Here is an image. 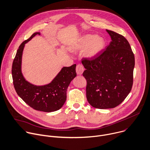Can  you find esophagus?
Instances as JSON below:
<instances>
[{
    "mask_svg": "<svg viewBox=\"0 0 150 150\" xmlns=\"http://www.w3.org/2000/svg\"><path fill=\"white\" fill-rule=\"evenodd\" d=\"M76 73L77 74L79 75H81L83 72L84 71V67L83 66L81 65V64H78L77 66H76Z\"/></svg>",
    "mask_w": 150,
    "mask_h": 150,
    "instance_id": "1",
    "label": "esophagus"
}]
</instances>
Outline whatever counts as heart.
<instances>
[{"instance_id":"heart-1","label":"heart","mask_w":150,"mask_h":150,"mask_svg":"<svg viewBox=\"0 0 150 150\" xmlns=\"http://www.w3.org/2000/svg\"><path fill=\"white\" fill-rule=\"evenodd\" d=\"M105 45V40L95 35H86L80 38L71 48L73 50H82L86 48L84 55L88 58H93L99 54Z\"/></svg>"}]
</instances>
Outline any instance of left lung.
<instances>
[{"label":"left lung","mask_w":150,"mask_h":150,"mask_svg":"<svg viewBox=\"0 0 150 150\" xmlns=\"http://www.w3.org/2000/svg\"><path fill=\"white\" fill-rule=\"evenodd\" d=\"M110 44L94 58H84L87 81L86 97L98 109L113 108L121 104L130 93L133 84L134 54L129 43L122 35L106 29Z\"/></svg>","instance_id":"1"}]
</instances>
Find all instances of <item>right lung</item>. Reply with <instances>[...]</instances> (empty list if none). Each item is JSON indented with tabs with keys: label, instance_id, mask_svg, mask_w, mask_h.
Returning <instances> with one entry per match:
<instances>
[{
	"label": "right lung",
	"instance_id": "right-lung-1",
	"mask_svg": "<svg viewBox=\"0 0 150 150\" xmlns=\"http://www.w3.org/2000/svg\"><path fill=\"white\" fill-rule=\"evenodd\" d=\"M40 33H35L19 47L13 59L12 75L13 83L18 96L35 110L51 112L59 110L66 100L67 88L76 76V64L64 67L48 84L37 86L25 80L21 72V60L25 44Z\"/></svg>",
	"mask_w": 150,
	"mask_h": 150
}]
</instances>
